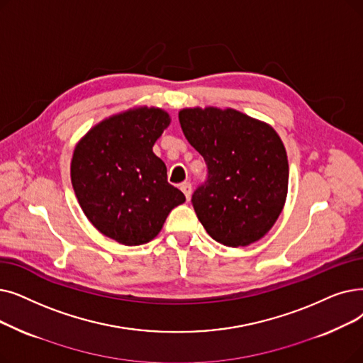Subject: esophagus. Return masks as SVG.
<instances>
[{
    "label": "esophagus",
    "instance_id": "34e87169",
    "mask_svg": "<svg viewBox=\"0 0 363 363\" xmlns=\"http://www.w3.org/2000/svg\"><path fill=\"white\" fill-rule=\"evenodd\" d=\"M181 191L184 193V196H185V199H186V200H190V199H191V191H193V186H191V184H190V182H184V184H181Z\"/></svg>",
    "mask_w": 363,
    "mask_h": 363
}]
</instances>
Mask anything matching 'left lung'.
I'll list each match as a JSON object with an SVG mask.
<instances>
[{
    "mask_svg": "<svg viewBox=\"0 0 363 363\" xmlns=\"http://www.w3.org/2000/svg\"><path fill=\"white\" fill-rule=\"evenodd\" d=\"M179 123L208 167L191 197L201 225L231 247L264 238L288 194L289 164L279 135L234 109L188 108Z\"/></svg>",
    "mask_w": 363,
    "mask_h": 363,
    "instance_id": "1",
    "label": "left lung"
}]
</instances>
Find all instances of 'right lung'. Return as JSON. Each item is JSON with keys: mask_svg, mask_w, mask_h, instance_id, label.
Masks as SVG:
<instances>
[{"mask_svg": "<svg viewBox=\"0 0 363 363\" xmlns=\"http://www.w3.org/2000/svg\"><path fill=\"white\" fill-rule=\"evenodd\" d=\"M169 123L159 108L132 109L94 125L75 147L71 182L78 203L94 227L121 245L152 240L185 201L152 152Z\"/></svg>", "mask_w": 363, "mask_h": 363, "instance_id": "right-lung-1", "label": "right lung"}]
</instances>
